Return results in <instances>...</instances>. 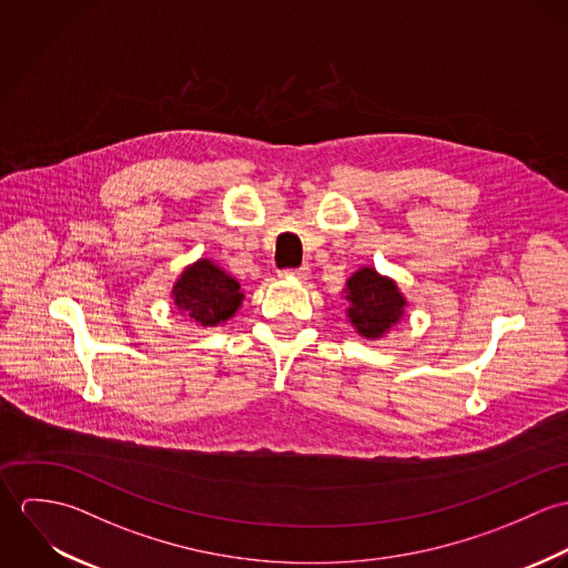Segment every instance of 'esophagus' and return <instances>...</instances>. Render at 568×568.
Returning a JSON list of instances; mask_svg holds the SVG:
<instances>
[{"label":"esophagus","mask_w":568,"mask_h":568,"mask_svg":"<svg viewBox=\"0 0 568 568\" xmlns=\"http://www.w3.org/2000/svg\"><path fill=\"white\" fill-rule=\"evenodd\" d=\"M308 266H300V268H288V271H282L280 275L282 277H295V280H306L308 277Z\"/></svg>","instance_id":"1"}]
</instances>
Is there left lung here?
Returning a JSON list of instances; mask_svg holds the SVG:
<instances>
[{"instance_id":"8db88e82","label":"left lung","mask_w":568,"mask_h":568,"mask_svg":"<svg viewBox=\"0 0 568 568\" xmlns=\"http://www.w3.org/2000/svg\"><path fill=\"white\" fill-rule=\"evenodd\" d=\"M347 320L365 338H383L405 317L406 300L398 284L372 266L358 268L345 284Z\"/></svg>"}]
</instances>
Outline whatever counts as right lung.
I'll use <instances>...</instances> for the list:
<instances>
[{
  "label": "right lung",
  "instance_id": "right-lung-1",
  "mask_svg": "<svg viewBox=\"0 0 568 568\" xmlns=\"http://www.w3.org/2000/svg\"><path fill=\"white\" fill-rule=\"evenodd\" d=\"M174 306L201 327L225 324L236 315L244 293L236 277L207 257L185 266L172 286Z\"/></svg>",
  "mask_w": 568,
  "mask_h": 568
}]
</instances>
